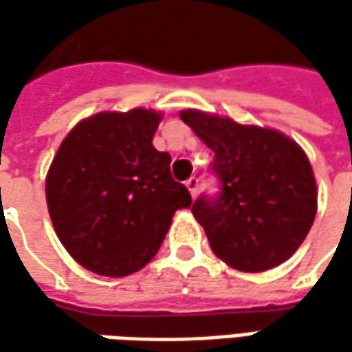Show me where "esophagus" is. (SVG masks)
Returning <instances> with one entry per match:
<instances>
[{
    "mask_svg": "<svg viewBox=\"0 0 352 352\" xmlns=\"http://www.w3.org/2000/svg\"><path fill=\"white\" fill-rule=\"evenodd\" d=\"M186 188L190 190V194H192V196H196V194H197V188H199V180H197L196 176H192V178H188V180H186Z\"/></svg>",
    "mask_w": 352,
    "mask_h": 352,
    "instance_id": "1",
    "label": "esophagus"
}]
</instances>
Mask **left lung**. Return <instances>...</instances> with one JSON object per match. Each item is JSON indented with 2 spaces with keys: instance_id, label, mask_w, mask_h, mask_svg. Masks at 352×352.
Listing matches in <instances>:
<instances>
[{
  "instance_id": "8db88e82",
  "label": "left lung",
  "mask_w": 352,
  "mask_h": 352,
  "mask_svg": "<svg viewBox=\"0 0 352 352\" xmlns=\"http://www.w3.org/2000/svg\"><path fill=\"white\" fill-rule=\"evenodd\" d=\"M180 117L215 153L211 170L221 190L192 206L211 250L243 272L286 263L318 211L316 178L304 151L274 129L239 125L196 109Z\"/></svg>"
}]
</instances>
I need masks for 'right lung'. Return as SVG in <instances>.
<instances>
[{"label":"right lung","instance_id":"1","mask_svg":"<svg viewBox=\"0 0 352 352\" xmlns=\"http://www.w3.org/2000/svg\"><path fill=\"white\" fill-rule=\"evenodd\" d=\"M162 116L153 109L98 113L62 141L47 174L54 231L82 264L121 278L155 256L176 210L192 196L170 174V155L153 146Z\"/></svg>","mask_w":352,"mask_h":352}]
</instances>
